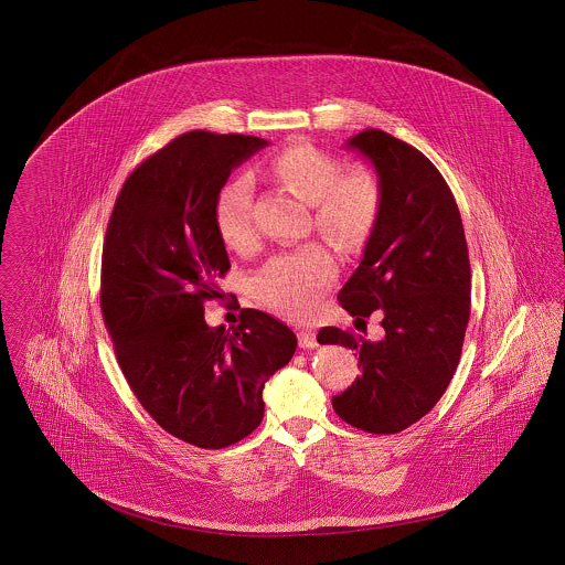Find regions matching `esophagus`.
Instances as JSON below:
<instances>
[{
	"mask_svg": "<svg viewBox=\"0 0 565 565\" xmlns=\"http://www.w3.org/2000/svg\"><path fill=\"white\" fill-rule=\"evenodd\" d=\"M296 337H298V345H300L302 350H313V348H318V334H316V330H311V328H300V330L296 332Z\"/></svg>",
	"mask_w": 565,
	"mask_h": 565,
	"instance_id": "obj_1",
	"label": "esophagus"
}]
</instances>
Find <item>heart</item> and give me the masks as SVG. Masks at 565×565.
I'll return each instance as SVG.
<instances>
[{"label": "heart", "mask_w": 565, "mask_h": 565, "mask_svg": "<svg viewBox=\"0 0 565 565\" xmlns=\"http://www.w3.org/2000/svg\"><path fill=\"white\" fill-rule=\"evenodd\" d=\"M269 171L298 199L313 205V226L330 242L353 245L369 235L381 207V186L373 171L350 169L337 157L309 143L275 152ZM214 224L222 243L243 252L256 242L252 217V182L247 175L226 180L214 199ZM334 277V260L318 243L277 254L256 277V292L273 311L309 316Z\"/></svg>", "instance_id": "b5f03b06"}]
</instances>
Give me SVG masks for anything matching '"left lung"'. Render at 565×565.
<instances>
[{
  "instance_id": "obj_1",
  "label": "left lung",
  "mask_w": 565,
  "mask_h": 565,
  "mask_svg": "<svg viewBox=\"0 0 565 565\" xmlns=\"http://www.w3.org/2000/svg\"><path fill=\"white\" fill-rule=\"evenodd\" d=\"M375 164L381 207L364 258L339 292L355 322L383 316L366 341L326 326L318 343L358 355L360 376L332 398L358 430L396 434L428 415L454 379L470 318V260L454 192L417 148L381 129L351 137Z\"/></svg>"
}]
</instances>
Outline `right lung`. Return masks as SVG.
<instances>
[{"label": "right lung", "mask_w": 565, "mask_h": 565, "mask_svg": "<svg viewBox=\"0 0 565 565\" xmlns=\"http://www.w3.org/2000/svg\"><path fill=\"white\" fill-rule=\"evenodd\" d=\"M265 146L210 131L171 139L125 180L104 239L99 298L120 371L162 430L201 449L256 430L265 383L295 355V332L258 309L233 330L203 316L231 269L215 192Z\"/></svg>", "instance_id": "1"}]
</instances>
